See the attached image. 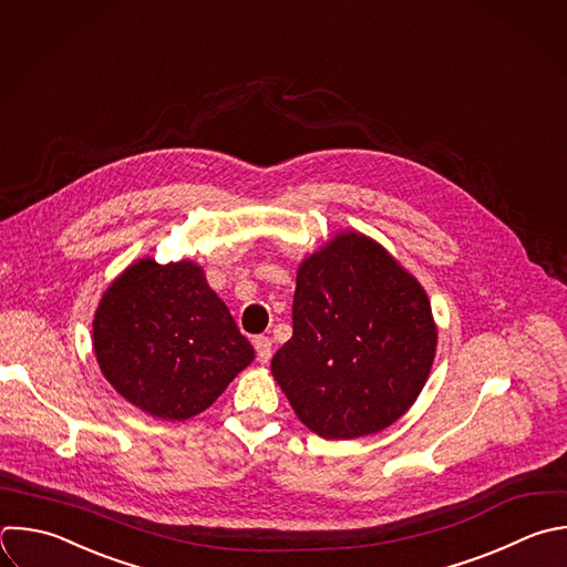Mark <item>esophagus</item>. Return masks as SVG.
<instances>
[{
    "label": "esophagus",
    "instance_id": "esophagus-1",
    "mask_svg": "<svg viewBox=\"0 0 567 567\" xmlns=\"http://www.w3.org/2000/svg\"><path fill=\"white\" fill-rule=\"evenodd\" d=\"M255 350H257V359L261 363H268L272 357V341L268 337H257L255 339Z\"/></svg>",
    "mask_w": 567,
    "mask_h": 567
}]
</instances>
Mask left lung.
Here are the masks:
<instances>
[{
	"label": "left lung",
	"mask_w": 567,
	"mask_h": 567,
	"mask_svg": "<svg viewBox=\"0 0 567 567\" xmlns=\"http://www.w3.org/2000/svg\"><path fill=\"white\" fill-rule=\"evenodd\" d=\"M436 326L421 284L361 233H339L301 261L292 339L270 370L295 414L323 439L392 425L423 390Z\"/></svg>",
	"instance_id": "1"
}]
</instances>
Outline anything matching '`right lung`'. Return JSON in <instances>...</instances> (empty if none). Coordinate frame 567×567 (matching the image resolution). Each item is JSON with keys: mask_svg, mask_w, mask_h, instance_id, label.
I'll list each match as a JSON object with an SVG mask.
<instances>
[{"mask_svg": "<svg viewBox=\"0 0 567 567\" xmlns=\"http://www.w3.org/2000/svg\"><path fill=\"white\" fill-rule=\"evenodd\" d=\"M93 348L109 383L142 412L186 421L255 359L195 261L140 259L104 292Z\"/></svg>", "mask_w": 567, "mask_h": 567, "instance_id": "add662e5", "label": "right lung"}]
</instances>
